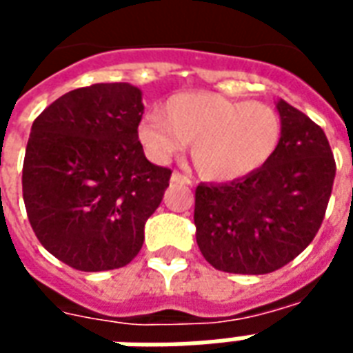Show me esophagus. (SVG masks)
<instances>
[{
  "instance_id": "1",
  "label": "esophagus",
  "mask_w": 353,
  "mask_h": 353,
  "mask_svg": "<svg viewBox=\"0 0 353 353\" xmlns=\"http://www.w3.org/2000/svg\"><path fill=\"white\" fill-rule=\"evenodd\" d=\"M172 183H181V185H192V179L183 174H179V172H174L172 174Z\"/></svg>"
}]
</instances>
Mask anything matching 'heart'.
<instances>
[{
  "label": "heart",
  "mask_w": 353,
  "mask_h": 353,
  "mask_svg": "<svg viewBox=\"0 0 353 353\" xmlns=\"http://www.w3.org/2000/svg\"><path fill=\"white\" fill-rule=\"evenodd\" d=\"M281 138L283 121L273 106L210 91L177 93L163 104V114L151 112L138 123V140L153 163H170L192 142V163L211 181L262 170Z\"/></svg>",
  "instance_id": "heart-1"
}]
</instances>
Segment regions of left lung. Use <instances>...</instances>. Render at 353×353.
Wrapping results in <instances>:
<instances>
[{
	"instance_id": "8db88e82",
	"label": "left lung",
	"mask_w": 353,
	"mask_h": 353,
	"mask_svg": "<svg viewBox=\"0 0 353 353\" xmlns=\"http://www.w3.org/2000/svg\"><path fill=\"white\" fill-rule=\"evenodd\" d=\"M276 110L283 138L270 163L243 179L196 187V243L219 271L265 275L281 270L322 226L336 170L327 137L283 99Z\"/></svg>"
}]
</instances>
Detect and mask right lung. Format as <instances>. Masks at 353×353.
Listing matches in <instances>:
<instances>
[{
	"instance_id": "obj_1",
	"label": "right lung",
	"mask_w": 353,
	"mask_h": 353,
	"mask_svg": "<svg viewBox=\"0 0 353 353\" xmlns=\"http://www.w3.org/2000/svg\"><path fill=\"white\" fill-rule=\"evenodd\" d=\"M142 91L93 83L61 95L31 125L22 168L28 219L44 249L78 271L123 268L172 170L151 164L138 140Z\"/></svg>"
}]
</instances>
